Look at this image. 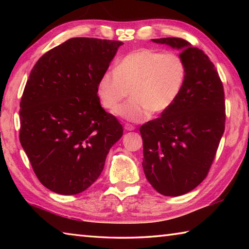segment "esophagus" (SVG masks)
<instances>
[{"label":"esophagus","instance_id":"esophagus-1","mask_svg":"<svg viewBox=\"0 0 249 249\" xmlns=\"http://www.w3.org/2000/svg\"><path fill=\"white\" fill-rule=\"evenodd\" d=\"M124 129L125 130H128V132H132V130L135 129V127H134L133 125H130V124H125L124 125Z\"/></svg>","mask_w":249,"mask_h":249}]
</instances>
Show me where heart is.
<instances>
[{"mask_svg": "<svg viewBox=\"0 0 249 249\" xmlns=\"http://www.w3.org/2000/svg\"><path fill=\"white\" fill-rule=\"evenodd\" d=\"M185 79L187 66L179 54L142 48L125 54L114 71L101 75L98 95L101 104L113 111L130 90L132 100L115 114L124 121L142 123L151 113L161 114L174 107Z\"/></svg>", "mask_w": 249, "mask_h": 249, "instance_id": "obj_1", "label": "heart"}]
</instances>
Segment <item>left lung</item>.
<instances>
[{
    "label": "left lung",
    "instance_id": "obj_1",
    "mask_svg": "<svg viewBox=\"0 0 249 249\" xmlns=\"http://www.w3.org/2000/svg\"><path fill=\"white\" fill-rule=\"evenodd\" d=\"M180 52L187 66L182 93L170 109L142 125V169L160 195L178 196L208 175L225 128L224 89L201 49L175 37L151 39Z\"/></svg>",
    "mask_w": 249,
    "mask_h": 249
}]
</instances>
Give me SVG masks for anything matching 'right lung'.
Returning a JSON list of instances; mask_svg holds the SVG:
<instances>
[{
	"instance_id": "1",
	"label": "right lung",
	"mask_w": 249,
	"mask_h": 249,
	"mask_svg": "<svg viewBox=\"0 0 249 249\" xmlns=\"http://www.w3.org/2000/svg\"><path fill=\"white\" fill-rule=\"evenodd\" d=\"M122 41L77 37L49 50L31 71L20 100L19 141L37 178L64 196L99 178L123 136L101 107L98 83Z\"/></svg>"
}]
</instances>
